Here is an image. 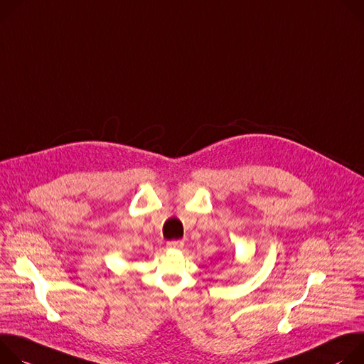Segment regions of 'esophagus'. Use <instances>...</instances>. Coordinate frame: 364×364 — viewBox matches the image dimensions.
Wrapping results in <instances>:
<instances>
[{
	"label": "esophagus",
	"mask_w": 364,
	"mask_h": 364,
	"mask_svg": "<svg viewBox=\"0 0 364 364\" xmlns=\"http://www.w3.org/2000/svg\"><path fill=\"white\" fill-rule=\"evenodd\" d=\"M185 246V243L182 240H172V241H169L168 243V247L169 249H182Z\"/></svg>",
	"instance_id": "esophagus-1"
}]
</instances>
